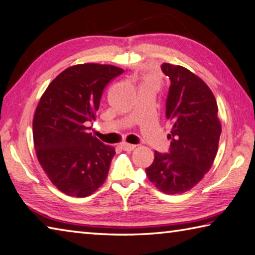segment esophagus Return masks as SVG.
<instances>
[{
  "label": "esophagus",
  "mask_w": 255,
  "mask_h": 255,
  "mask_svg": "<svg viewBox=\"0 0 255 255\" xmlns=\"http://www.w3.org/2000/svg\"><path fill=\"white\" fill-rule=\"evenodd\" d=\"M120 147L124 151H133L134 148L136 147V145H134V144H128V143H121L120 144Z\"/></svg>",
  "instance_id": "1"
}]
</instances>
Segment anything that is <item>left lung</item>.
Listing matches in <instances>:
<instances>
[{"instance_id": "left-lung-1", "label": "left lung", "mask_w": 255, "mask_h": 255, "mask_svg": "<svg viewBox=\"0 0 255 255\" xmlns=\"http://www.w3.org/2000/svg\"><path fill=\"white\" fill-rule=\"evenodd\" d=\"M161 69L171 81L165 112L172 124L171 145L166 154L155 151L145 172L161 192L180 194L198 184L212 166L221 122L217 101L203 80L180 65L163 63Z\"/></svg>"}]
</instances>
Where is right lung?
<instances>
[{"mask_svg": "<svg viewBox=\"0 0 255 255\" xmlns=\"http://www.w3.org/2000/svg\"><path fill=\"white\" fill-rule=\"evenodd\" d=\"M122 73L108 64L70 66L40 99L33 119L37 160L65 194L89 196L107 179L115 148L88 133L85 124L95 120L105 86Z\"/></svg>", "mask_w": 255, "mask_h": 255, "instance_id": "obj_1", "label": "right lung"}]
</instances>
